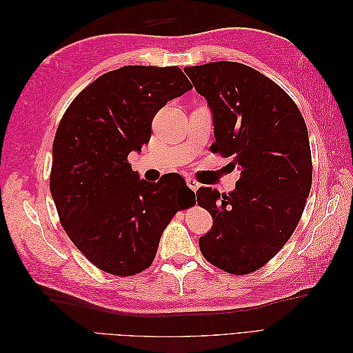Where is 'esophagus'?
Listing matches in <instances>:
<instances>
[{
    "label": "esophagus",
    "instance_id": "obj_1",
    "mask_svg": "<svg viewBox=\"0 0 353 353\" xmlns=\"http://www.w3.org/2000/svg\"><path fill=\"white\" fill-rule=\"evenodd\" d=\"M185 183H187L188 188L193 190L194 193H196V191H197V190H199V187H200V184L197 183V181H196L194 178H187V179H185Z\"/></svg>",
    "mask_w": 353,
    "mask_h": 353
}]
</instances>
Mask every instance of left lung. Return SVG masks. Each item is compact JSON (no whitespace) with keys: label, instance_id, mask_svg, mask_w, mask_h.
I'll use <instances>...</instances> for the list:
<instances>
[{"label":"left lung","instance_id":"left-lung-1","mask_svg":"<svg viewBox=\"0 0 353 353\" xmlns=\"http://www.w3.org/2000/svg\"><path fill=\"white\" fill-rule=\"evenodd\" d=\"M212 113L210 150L232 157L236 190H197L213 227L200 237L203 256L230 274H249L290 239L312 184L311 147L301 110L287 92L249 66L213 61L185 68Z\"/></svg>","mask_w":353,"mask_h":353}]
</instances>
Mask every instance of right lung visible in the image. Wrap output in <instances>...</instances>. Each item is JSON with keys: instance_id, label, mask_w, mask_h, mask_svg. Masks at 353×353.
<instances>
[{"instance_id": "obj_1", "label": "right lung", "mask_w": 353, "mask_h": 353, "mask_svg": "<svg viewBox=\"0 0 353 353\" xmlns=\"http://www.w3.org/2000/svg\"><path fill=\"white\" fill-rule=\"evenodd\" d=\"M190 88L176 66H123L90 83L63 114L51 196L69 239L104 272L148 268L163 230L194 197L178 174L152 184L126 160L150 140L154 114Z\"/></svg>"}]
</instances>
